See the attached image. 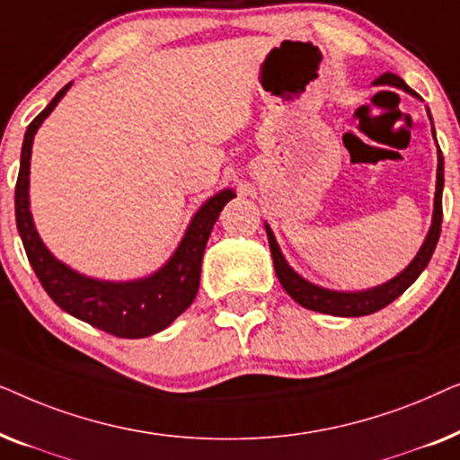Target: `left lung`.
<instances>
[{"label":"left lung","mask_w":460,"mask_h":460,"mask_svg":"<svg viewBox=\"0 0 460 460\" xmlns=\"http://www.w3.org/2000/svg\"><path fill=\"white\" fill-rule=\"evenodd\" d=\"M375 84L400 87V90H404L406 93H411V96L420 100L419 93L412 92L411 87L404 84V79H400L398 75H394V73L381 75ZM427 115H429V119H431L429 109H427ZM431 134H433V137H436L433 121H431ZM442 190H444V156H442V150H439V146H438V173H436V197H433L431 228H429V232H427V236H425L423 244H420L419 253L414 255V260L408 263V266L402 270L398 276H394L392 280L383 282V285H379V287L367 288V291H332V288L318 287V285H314V282L305 280L304 276H299L291 266H288V261L285 260V255H282L279 243H276L272 228L266 224L270 251H272V260H274V270H276V276H279L282 288H285V291L291 295V297L297 301L299 305H304L312 312L331 314V316H343V318L368 316V314L379 312L381 307H385L392 304L394 299H398L400 295L419 279L420 272L427 268V263H429L433 251H436L439 232H442Z\"/></svg>","instance_id":"left-lung-1"}]
</instances>
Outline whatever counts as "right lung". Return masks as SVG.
I'll use <instances>...</instances> for the list:
<instances>
[{"mask_svg": "<svg viewBox=\"0 0 460 460\" xmlns=\"http://www.w3.org/2000/svg\"><path fill=\"white\" fill-rule=\"evenodd\" d=\"M68 84L56 93L52 102L37 115L24 131L21 172L16 180L14 207L18 234L22 238L29 263L33 266L41 287L58 307L96 329L121 339H142L167 329L197 297L200 282V263L209 241L213 224L224 205L236 197L232 188H224L207 199L194 213L181 236L178 249L150 276L136 280H100L85 276L56 260L31 216L29 175L31 153L37 129L68 92Z\"/></svg>", "mask_w": 460, "mask_h": 460, "instance_id": "obj_1", "label": "right lung"}]
</instances>
